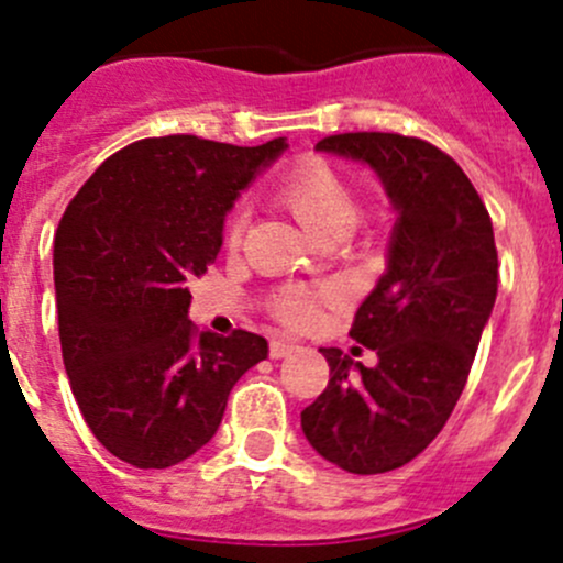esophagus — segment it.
<instances>
[{"label": "esophagus", "instance_id": "1", "mask_svg": "<svg viewBox=\"0 0 563 563\" xmlns=\"http://www.w3.org/2000/svg\"><path fill=\"white\" fill-rule=\"evenodd\" d=\"M294 343H288V341H280V338H275V341L269 343V357L272 360H283V357H288V354L294 352Z\"/></svg>", "mask_w": 563, "mask_h": 563}]
</instances>
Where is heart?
Returning a JSON list of instances; mask_svg holds the SVG:
<instances>
[{
    "mask_svg": "<svg viewBox=\"0 0 563 563\" xmlns=\"http://www.w3.org/2000/svg\"><path fill=\"white\" fill-rule=\"evenodd\" d=\"M277 200L294 214V220L313 239L346 236L357 220V195L352 184L338 176L324 162H305L297 170L288 173L286 181L277 189ZM244 217L233 214L228 222V244L236 247L242 236ZM277 319L288 327L305 330L316 321V299L305 288H288L275 299Z\"/></svg>",
    "mask_w": 563,
    "mask_h": 563,
    "instance_id": "b5f03b06",
    "label": "heart"
}]
</instances>
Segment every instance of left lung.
Here are the masks:
<instances>
[{
  "label": "left lung",
  "mask_w": 563,
  "mask_h": 563,
  "mask_svg": "<svg viewBox=\"0 0 563 563\" xmlns=\"http://www.w3.org/2000/svg\"><path fill=\"white\" fill-rule=\"evenodd\" d=\"M316 151L371 167L396 211L385 272L349 332L376 365L319 349L330 385L302 409L316 454L374 476L415 460L454 412L498 297V250L471 178L434 145L357 131Z\"/></svg>",
  "instance_id": "left-lung-1"
}]
</instances>
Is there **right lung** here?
I'll use <instances>...</instances> for the list:
<instances>
[{
    "mask_svg": "<svg viewBox=\"0 0 563 563\" xmlns=\"http://www.w3.org/2000/svg\"><path fill=\"white\" fill-rule=\"evenodd\" d=\"M288 148L151 136L109 156L54 236L59 346L98 443L143 471L198 454L233 385L266 360L255 332H198L189 283L214 264L225 217Z\"/></svg>",
    "mask_w": 563,
    "mask_h": 563,
    "instance_id": "add662e5",
    "label": "right lung"
}]
</instances>
